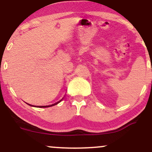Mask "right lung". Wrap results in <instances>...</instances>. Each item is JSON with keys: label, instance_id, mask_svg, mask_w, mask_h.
Here are the masks:
<instances>
[{"label": "right lung", "instance_id": "1", "mask_svg": "<svg viewBox=\"0 0 152 152\" xmlns=\"http://www.w3.org/2000/svg\"><path fill=\"white\" fill-rule=\"evenodd\" d=\"M56 104H52L51 106H53V105H56ZM29 105H30V104H29ZM33 106V105H32ZM38 107H40V108H46V107H49V106H38Z\"/></svg>", "mask_w": 152, "mask_h": 152}]
</instances>
